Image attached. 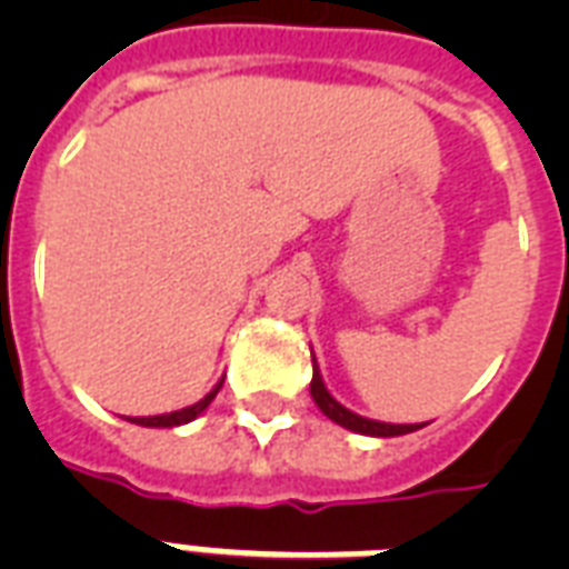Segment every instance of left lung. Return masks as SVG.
<instances>
[{
    "label": "left lung",
    "mask_w": 569,
    "mask_h": 569,
    "mask_svg": "<svg viewBox=\"0 0 569 569\" xmlns=\"http://www.w3.org/2000/svg\"><path fill=\"white\" fill-rule=\"evenodd\" d=\"M310 396L312 401L319 405L321 413L328 416L330 422L342 425V428H348V431H355V433H366V437H401V433L419 431V428H422V425H392V422H378V419H366V416L355 413V410H348V407L339 405L337 398L328 392V387H325V380H321L319 366H316V355H312Z\"/></svg>",
    "instance_id": "obj_1"
}]
</instances>
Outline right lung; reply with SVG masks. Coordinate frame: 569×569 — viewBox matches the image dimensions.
Masks as SVG:
<instances>
[{"label": "right lung", "instance_id": "add662e5", "mask_svg": "<svg viewBox=\"0 0 569 569\" xmlns=\"http://www.w3.org/2000/svg\"><path fill=\"white\" fill-rule=\"evenodd\" d=\"M221 387H223V378L218 380L212 392L200 398L197 405L182 407V410H173V413H162V416H136V419H129V422L144 425V428H177V425H186V422H191V419H197V416L203 413L206 407L212 405V398L218 396V389H221Z\"/></svg>", "mask_w": 569, "mask_h": 569}]
</instances>
